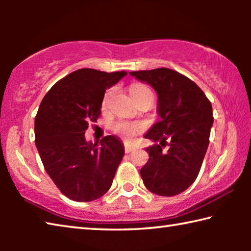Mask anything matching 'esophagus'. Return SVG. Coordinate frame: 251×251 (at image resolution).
<instances>
[{
	"label": "esophagus",
	"instance_id": "1",
	"mask_svg": "<svg viewBox=\"0 0 251 251\" xmlns=\"http://www.w3.org/2000/svg\"><path fill=\"white\" fill-rule=\"evenodd\" d=\"M125 152L126 154H128V152H130V151H133L134 150H135V147L134 146H130V145H125Z\"/></svg>",
	"mask_w": 251,
	"mask_h": 251
}]
</instances>
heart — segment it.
<instances>
[{"instance_id":"obj_1","label":"heart","mask_w":251,"mask_h":251,"mask_svg":"<svg viewBox=\"0 0 251 251\" xmlns=\"http://www.w3.org/2000/svg\"><path fill=\"white\" fill-rule=\"evenodd\" d=\"M113 92H114L113 88H109V90L106 91V93L104 94L103 100H101V104H100L101 108H103V109L107 107L109 99L113 95ZM129 92H130L131 99L144 95V94H152L151 91L146 86V85L139 84V83H136V84L131 85L130 88H129ZM113 130L115 131L116 134L122 136V137L124 139L129 141V139L133 138L136 134L143 130V125L139 124V123L118 122V123H115V124L113 125Z\"/></svg>"}]
</instances>
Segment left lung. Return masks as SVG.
Listing matches in <instances>:
<instances>
[{
	"label": "left lung",
	"instance_id": "1",
	"mask_svg": "<svg viewBox=\"0 0 251 251\" xmlns=\"http://www.w3.org/2000/svg\"><path fill=\"white\" fill-rule=\"evenodd\" d=\"M129 74L158 94L161 121L145 138L160 145L146 148L150 159L141 169L144 185L159 196H175L196 180L201 168L214 123L211 103L196 83L174 70L160 67ZM167 143L170 148L165 153L162 147Z\"/></svg>",
	"mask_w": 251,
	"mask_h": 251
}]
</instances>
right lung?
Returning <instances> with one entry per match:
<instances>
[{"label": "right lung", "instance_id": "obj_1", "mask_svg": "<svg viewBox=\"0 0 251 251\" xmlns=\"http://www.w3.org/2000/svg\"><path fill=\"white\" fill-rule=\"evenodd\" d=\"M127 74L80 69L46 93L35 116V145L50 179L67 198L93 201L107 193L124 156V146L108 135L85 141L88 123L99 120L105 91Z\"/></svg>", "mask_w": 251, "mask_h": 251}]
</instances>
